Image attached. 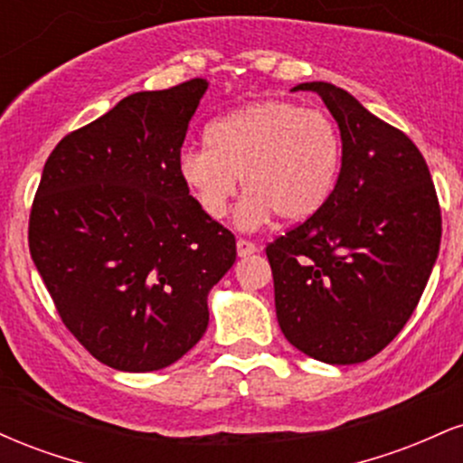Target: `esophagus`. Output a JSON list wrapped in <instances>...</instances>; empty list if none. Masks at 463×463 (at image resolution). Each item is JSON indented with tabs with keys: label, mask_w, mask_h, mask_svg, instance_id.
I'll return each instance as SVG.
<instances>
[{
	"label": "esophagus",
	"mask_w": 463,
	"mask_h": 463,
	"mask_svg": "<svg viewBox=\"0 0 463 463\" xmlns=\"http://www.w3.org/2000/svg\"><path fill=\"white\" fill-rule=\"evenodd\" d=\"M257 252V243L248 241V239H237V254L239 257H248V254Z\"/></svg>",
	"instance_id": "esophagus-1"
}]
</instances>
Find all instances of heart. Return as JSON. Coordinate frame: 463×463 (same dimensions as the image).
Returning a JSON list of instances; mask_svg holds the SVG:
<instances>
[{
	"mask_svg": "<svg viewBox=\"0 0 463 463\" xmlns=\"http://www.w3.org/2000/svg\"><path fill=\"white\" fill-rule=\"evenodd\" d=\"M206 146L184 147L178 174L209 220H222L243 195L237 224L246 231L274 213L283 222L309 220L331 198L342 167V137L324 110L289 99H263L228 113L206 128Z\"/></svg>",
	"mask_w": 463,
	"mask_h": 463,
	"instance_id": "b5f03b06",
	"label": "heart"
}]
</instances>
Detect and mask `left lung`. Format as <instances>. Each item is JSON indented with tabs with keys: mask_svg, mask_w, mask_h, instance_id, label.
Masks as SVG:
<instances>
[{
	"mask_svg": "<svg viewBox=\"0 0 463 463\" xmlns=\"http://www.w3.org/2000/svg\"><path fill=\"white\" fill-rule=\"evenodd\" d=\"M342 132V169L326 204L268 243L280 331L333 365L379 354L402 331L431 276L442 211L431 174L402 130L344 89L302 82Z\"/></svg>",
	"mask_w": 463,
	"mask_h": 463,
	"instance_id": "left-lung-1",
	"label": "left lung"
}]
</instances>
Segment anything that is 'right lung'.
I'll return each mask as SVG.
<instances>
[{
	"instance_id": "add662e5",
	"label": "right lung",
	"mask_w": 463,
	"mask_h": 463,
	"mask_svg": "<svg viewBox=\"0 0 463 463\" xmlns=\"http://www.w3.org/2000/svg\"><path fill=\"white\" fill-rule=\"evenodd\" d=\"M209 82L121 99L52 150L30 211L32 261L58 316L95 359L124 372L172 365L209 324L206 296L237 259L178 174Z\"/></svg>"
}]
</instances>
